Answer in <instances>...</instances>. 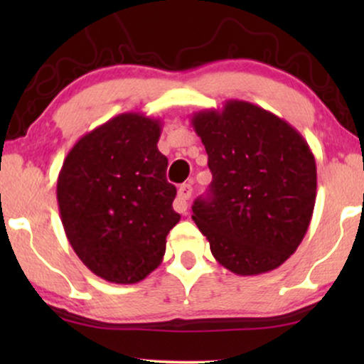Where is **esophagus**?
I'll return each mask as SVG.
<instances>
[{"label": "esophagus", "instance_id": "1", "mask_svg": "<svg viewBox=\"0 0 364 364\" xmlns=\"http://www.w3.org/2000/svg\"><path fill=\"white\" fill-rule=\"evenodd\" d=\"M191 196H192L191 183H183V186H181V188H178L177 192L176 202H173V208H176L178 213H182V215H187L188 213V198H191Z\"/></svg>", "mask_w": 364, "mask_h": 364}]
</instances>
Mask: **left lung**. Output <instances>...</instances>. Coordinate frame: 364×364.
<instances>
[{
    "label": "left lung",
    "instance_id": "8db88e82",
    "mask_svg": "<svg viewBox=\"0 0 364 364\" xmlns=\"http://www.w3.org/2000/svg\"><path fill=\"white\" fill-rule=\"evenodd\" d=\"M212 183L193 222L215 260L237 275L275 270L295 253L316 200V162L295 127L247 101L192 116Z\"/></svg>",
    "mask_w": 364,
    "mask_h": 364
}]
</instances>
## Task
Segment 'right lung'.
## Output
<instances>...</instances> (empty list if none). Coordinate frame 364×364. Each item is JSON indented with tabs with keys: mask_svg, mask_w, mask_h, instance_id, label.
Wrapping results in <instances>:
<instances>
[{
	"mask_svg": "<svg viewBox=\"0 0 364 364\" xmlns=\"http://www.w3.org/2000/svg\"><path fill=\"white\" fill-rule=\"evenodd\" d=\"M161 121L124 112L87 132L64 159L58 205L73 250L94 275L131 285L162 263L172 208Z\"/></svg>",
	"mask_w": 364,
	"mask_h": 364,
	"instance_id": "obj_1",
	"label": "right lung"
}]
</instances>
